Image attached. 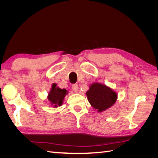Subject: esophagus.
<instances>
[{"label": "esophagus", "instance_id": "obj_1", "mask_svg": "<svg viewBox=\"0 0 158 158\" xmlns=\"http://www.w3.org/2000/svg\"><path fill=\"white\" fill-rule=\"evenodd\" d=\"M72 88H73V90L74 91V92H78V85L76 84H74L72 85Z\"/></svg>", "mask_w": 158, "mask_h": 158}]
</instances>
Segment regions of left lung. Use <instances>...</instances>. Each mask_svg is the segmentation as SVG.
Here are the masks:
<instances>
[{
  "mask_svg": "<svg viewBox=\"0 0 158 158\" xmlns=\"http://www.w3.org/2000/svg\"><path fill=\"white\" fill-rule=\"evenodd\" d=\"M88 100L94 109L102 112L111 107L117 99L116 92L106 85L95 82L86 92Z\"/></svg>",
  "mask_w": 158,
  "mask_h": 158,
  "instance_id": "1",
  "label": "left lung"
}]
</instances>
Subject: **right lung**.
Here are the masks:
<instances>
[{
	"label": "right lung",
	"mask_w": 158,
	"mask_h": 158,
	"mask_svg": "<svg viewBox=\"0 0 158 158\" xmlns=\"http://www.w3.org/2000/svg\"><path fill=\"white\" fill-rule=\"evenodd\" d=\"M67 94L68 92L66 89H60L59 87H56V84H53L48 94L47 99L52 107H57L62 106L65 95H67Z\"/></svg>",
	"instance_id": "right-lung-1"
}]
</instances>
